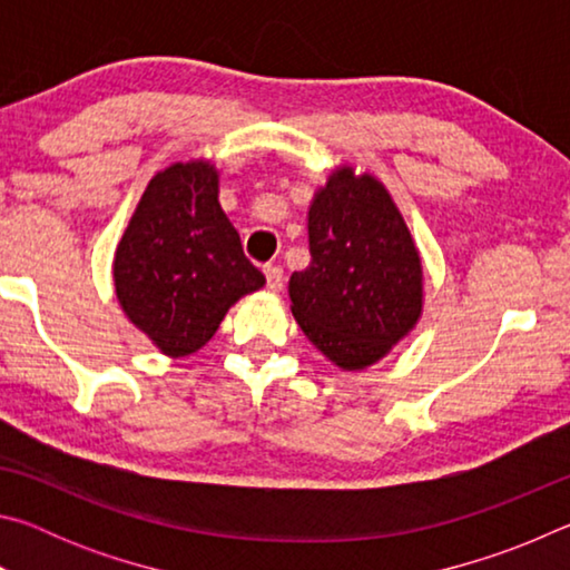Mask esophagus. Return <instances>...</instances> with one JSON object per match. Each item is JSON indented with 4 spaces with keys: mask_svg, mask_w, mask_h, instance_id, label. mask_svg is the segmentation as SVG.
Returning <instances> with one entry per match:
<instances>
[{
    "mask_svg": "<svg viewBox=\"0 0 570 570\" xmlns=\"http://www.w3.org/2000/svg\"><path fill=\"white\" fill-rule=\"evenodd\" d=\"M264 274H266V286L272 288V292H282L284 286V268L282 266H264Z\"/></svg>",
    "mask_w": 570,
    "mask_h": 570,
    "instance_id": "esophagus-1",
    "label": "esophagus"
}]
</instances>
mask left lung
Masks as SVG:
<instances>
[{"instance_id":"left-lung-1","label":"left lung","mask_w":570,"mask_h":570,"mask_svg":"<svg viewBox=\"0 0 570 570\" xmlns=\"http://www.w3.org/2000/svg\"><path fill=\"white\" fill-rule=\"evenodd\" d=\"M312 264L288 278L306 340L346 372L382 360L422 314V258L382 183L336 168L308 206Z\"/></svg>"}]
</instances>
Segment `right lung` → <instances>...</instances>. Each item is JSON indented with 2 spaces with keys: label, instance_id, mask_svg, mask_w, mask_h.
I'll list each match as a JSON object with an SVG mask.
<instances>
[{
  "label": "right lung",
  "instance_id": "1",
  "mask_svg": "<svg viewBox=\"0 0 570 570\" xmlns=\"http://www.w3.org/2000/svg\"><path fill=\"white\" fill-rule=\"evenodd\" d=\"M112 278L122 312L168 356L198 352L228 308L266 284L218 204L208 160L153 176L115 250Z\"/></svg>",
  "mask_w": 570,
  "mask_h": 570
}]
</instances>
